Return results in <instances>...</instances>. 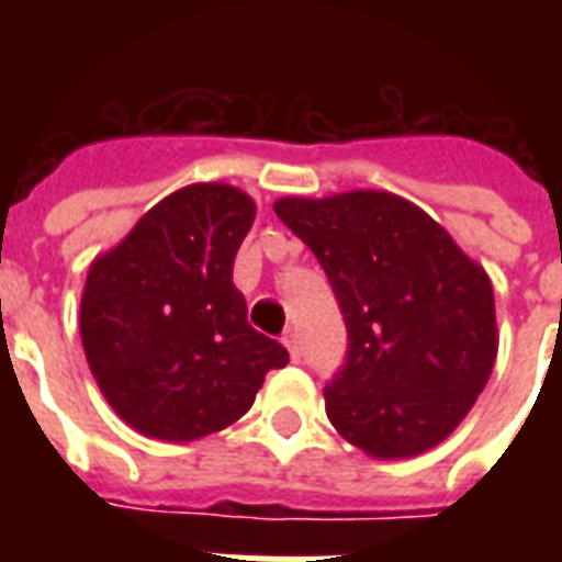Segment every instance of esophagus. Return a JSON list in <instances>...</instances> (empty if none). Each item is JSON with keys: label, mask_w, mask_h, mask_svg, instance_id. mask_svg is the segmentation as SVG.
<instances>
[{"label": "esophagus", "mask_w": 562, "mask_h": 562, "mask_svg": "<svg viewBox=\"0 0 562 562\" xmlns=\"http://www.w3.org/2000/svg\"><path fill=\"white\" fill-rule=\"evenodd\" d=\"M282 344H285V350L291 352V359L300 361L303 350H300V335L294 333V329H285V333H282Z\"/></svg>", "instance_id": "1"}]
</instances>
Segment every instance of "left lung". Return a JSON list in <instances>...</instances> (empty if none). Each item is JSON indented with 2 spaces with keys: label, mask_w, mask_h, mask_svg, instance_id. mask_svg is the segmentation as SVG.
<instances>
[{
  "label": "left lung",
  "mask_w": 562,
  "mask_h": 562,
  "mask_svg": "<svg viewBox=\"0 0 562 562\" xmlns=\"http://www.w3.org/2000/svg\"><path fill=\"white\" fill-rule=\"evenodd\" d=\"M333 285L347 356L326 417L373 458H411L454 431L496 361L487 273L437 221L391 192L273 203Z\"/></svg>",
  "instance_id": "8db88e82"
}]
</instances>
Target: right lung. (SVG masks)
Listing matches in <instances>:
<instances>
[{
	"mask_svg": "<svg viewBox=\"0 0 562 562\" xmlns=\"http://www.w3.org/2000/svg\"><path fill=\"white\" fill-rule=\"evenodd\" d=\"M254 201L198 183L145 212L99 256L81 300L90 370L127 426L160 440H198L236 423L289 350L247 324L233 262Z\"/></svg>",
	"mask_w": 562,
	"mask_h": 562,
	"instance_id": "obj_1",
	"label": "right lung"
}]
</instances>
